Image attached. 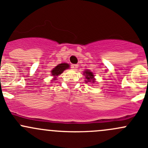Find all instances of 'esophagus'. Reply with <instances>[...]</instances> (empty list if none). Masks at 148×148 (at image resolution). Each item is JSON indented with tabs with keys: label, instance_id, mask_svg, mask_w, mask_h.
I'll return each mask as SVG.
<instances>
[{
	"label": "esophagus",
	"instance_id": "1",
	"mask_svg": "<svg viewBox=\"0 0 148 148\" xmlns=\"http://www.w3.org/2000/svg\"><path fill=\"white\" fill-rule=\"evenodd\" d=\"M71 68L74 70H77V68H78V65L77 64H72L71 65Z\"/></svg>",
	"mask_w": 148,
	"mask_h": 148
}]
</instances>
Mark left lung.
I'll return each instance as SVG.
<instances>
[{
  "instance_id": "8db88e82",
  "label": "left lung",
  "mask_w": 148,
  "mask_h": 148,
  "mask_svg": "<svg viewBox=\"0 0 148 148\" xmlns=\"http://www.w3.org/2000/svg\"><path fill=\"white\" fill-rule=\"evenodd\" d=\"M84 74H85V77H86V82H92L94 83L95 82V79H94V75H93V73L91 72V71H85L84 73Z\"/></svg>"
}]
</instances>
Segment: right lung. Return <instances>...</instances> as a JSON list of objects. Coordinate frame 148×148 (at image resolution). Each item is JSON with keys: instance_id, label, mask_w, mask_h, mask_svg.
<instances>
[{"instance_id": "add662e5", "label": "right lung", "mask_w": 148, "mask_h": 148, "mask_svg": "<svg viewBox=\"0 0 148 148\" xmlns=\"http://www.w3.org/2000/svg\"><path fill=\"white\" fill-rule=\"evenodd\" d=\"M69 67V65L66 63H62L60 64H58L51 71V75L53 76H59V74H62L65 69H68Z\"/></svg>"}]
</instances>
